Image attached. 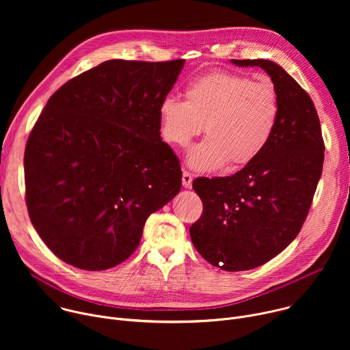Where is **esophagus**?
Wrapping results in <instances>:
<instances>
[{"label": "esophagus", "instance_id": "34e87169", "mask_svg": "<svg viewBox=\"0 0 350 350\" xmlns=\"http://www.w3.org/2000/svg\"><path fill=\"white\" fill-rule=\"evenodd\" d=\"M183 187L184 188H191L192 187V176L188 172H183Z\"/></svg>", "mask_w": 350, "mask_h": 350}]
</instances>
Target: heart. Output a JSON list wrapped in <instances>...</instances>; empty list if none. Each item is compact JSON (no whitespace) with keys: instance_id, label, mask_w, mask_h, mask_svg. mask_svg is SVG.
<instances>
[{"instance_id":"heart-1","label":"heart","mask_w":350,"mask_h":350,"mask_svg":"<svg viewBox=\"0 0 350 350\" xmlns=\"http://www.w3.org/2000/svg\"><path fill=\"white\" fill-rule=\"evenodd\" d=\"M280 116L270 81L215 72L185 88V101L166 96L159 105L161 134L172 145L185 146L205 130L208 135L187 154L196 172H212L227 162L232 167L254 162L269 145Z\"/></svg>"}]
</instances>
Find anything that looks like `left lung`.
Segmentation results:
<instances>
[{
  "instance_id": "8db88e82",
  "label": "left lung",
  "mask_w": 350,
  "mask_h": 350,
  "mask_svg": "<svg viewBox=\"0 0 350 350\" xmlns=\"http://www.w3.org/2000/svg\"><path fill=\"white\" fill-rule=\"evenodd\" d=\"M259 66L277 91L280 116L265 151L228 177H199L192 188L204 213L189 228L196 251L226 271L259 267L296 238L321 177L324 141L309 94L267 59H231Z\"/></svg>"
}]
</instances>
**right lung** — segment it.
Masks as SVG:
<instances>
[{
    "mask_svg": "<svg viewBox=\"0 0 350 350\" xmlns=\"http://www.w3.org/2000/svg\"><path fill=\"white\" fill-rule=\"evenodd\" d=\"M184 59H112L64 84L25 151L33 227L65 263L98 271L138 247L149 215L180 192L181 169L162 141L159 105Z\"/></svg>",
    "mask_w": 350,
    "mask_h": 350,
    "instance_id": "add662e5",
    "label": "right lung"
}]
</instances>
